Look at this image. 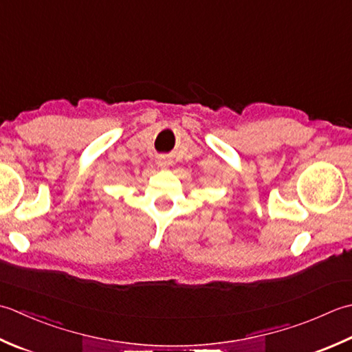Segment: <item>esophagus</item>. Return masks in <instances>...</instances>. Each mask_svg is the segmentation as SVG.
Segmentation results:
<instances>
[{"instance_id": "1", "label": "esophagus", "mask_w": 352, "mask_h": 352, "mask_svg": "<svg viewBox=\"0 0 352 352\" xmlns=\"http://www.w3.org/2000/svg\"><path fill=\"white\" fill-rule=\"evenodd\" d=\"M156 164H157V167H161V168H168L171 166V160L167 156H157Z\"/></svg>"}]
</instances>
